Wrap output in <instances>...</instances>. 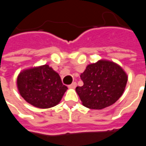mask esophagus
Returning a JSON list of instances; mask_svg holds the SVG:
<instances>
[{
  "instance_id": "esophagus-1",
  "label": "esophagus",
  "mask_w": 146,
  "mask_h": 146,
  "mask_svg": "<svg viewBox=\"0 0 146 146\" xmlns=\"http://www.w3.org/2000/svg\"><path fill=\"white\" fill-rule=\"evenodd\" d=\"M76 87V82H73L70 85H69V88H75Z\"/></svg>"
}]
</instances>
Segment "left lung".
Instances as JSON below:
<instances>
[{"mask_svg":"<svg viewBox=\"0 0 146 146\" xmlns=\"http://www.w3.org/2000/svg\"><path fill=\"white\" fill-rule=\"evenodd\" d=\"M80 78L84 85L76 87V92L82 104L92 110L114 104L123 95L127 82V75L122 67L106 59L88 65Z\"/></svg>","mask_w":146,"mask_h":146,"instance_id":"8db88e82","label":"left lung"}]
</instances>
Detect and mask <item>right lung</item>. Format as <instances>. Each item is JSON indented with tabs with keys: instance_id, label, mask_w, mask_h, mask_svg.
<instances>
[{
	"instance_id": "right-lung-1",
	"label": "right lung",
	"mask_w": 146,
	"mask_h": 146,
	"mask_svg": "<svg viewBox=\"0 0 146 146\" xmlns=\"http://www.w3.org/2000/svg\"><path fill=\"white\" fill-rule=\"evenodd\" d=\"M16 84L25 101L40 109L55 106L68 89L62 84L58 73L48 65L22 70Z\"/></svg>"
}]
</instances>
